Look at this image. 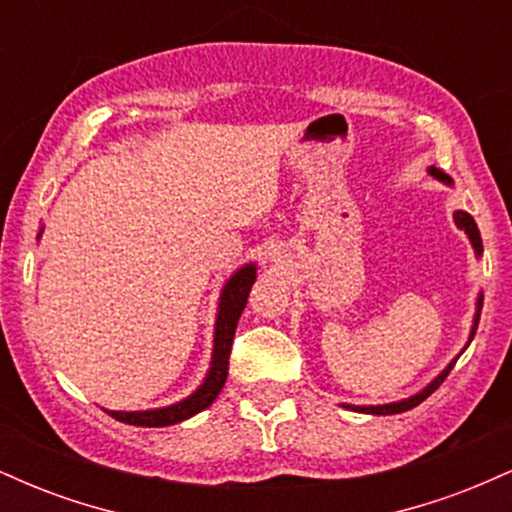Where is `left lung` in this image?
Segmentation results:
<instances>
[{"instance_id":"1","label":"left lung","mask_w":512,"mask_h":512,"mask_svg":"<svg viewBox=\"0 0 512 512\" xmlns=\"http://www.w3.org/2000/svg\"><path fill=\"white\" fill-rule=\"evenodd\" d=\"M428 173L433 175V178H438L440 182H445V185H452V180L448 178V175L443 173V170L440 168H428ZM455 223H457V228H462L464 233H467L469 236V243H472V248H474V252H477V255H481V252H484V245H481V236H479V228H477V221L472 219V216L467 214V211H455ZM481 305H484V296H481L479 293V298H477V315H474V325H472V332H469V342H472L474 339V334H477V325H479V315H481ZM467 342V344H469ZM464 349H467V346H464ZM462 349V351H464ZM460 358V356H457ZM457 358L452 363H448V368L443 370V373L438 375L436 380H431V383H428L424 390L421 392H416L414 397H409V399H402V402H392V404H378V407H354V404H342L344 409H351V411H361V414H378V416H387V414H402V411H409V409H414L416 404H421L424 402L426 397H431L433 392L438 390L440 387V383H443L445 378H448V373L452 370V366H455L457 363Z\"/></svg>"}]
</instances>
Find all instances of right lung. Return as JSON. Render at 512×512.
Segmentation results:
<instances>
[{
  "mask_svg": "<svg viewBox=\"0 0 512 512\" xmlns=\"http://www.w3.org/2000/svg\"><path fill=\"white\" fill-rule=\"evenodd\" d=\"M255 279H257L255 264H245V267H240L238 272L226 281V286H223L221 301H219V315H216L211 368L207 378H204V383L199 385L190 397H185L182 402H175L163 409L108 411V414L113 416V419L122 421V424L158 428V426L180 424V421L190 419V416H195L202 409H207L209 404L219 397L221 387L228 378V356H231L233 334H236L240 313L245 310V303H248L250 289L252 284H255Z\"/></svg>",
  "mask_w": 512,
  "mask_h": 512,
  "instance_id": "add662e5",
  "label": "right lung"
}]
</instances>
